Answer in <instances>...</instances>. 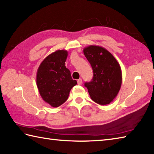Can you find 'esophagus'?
<instances>
[{
	"label": "esophagus",
	"instance_id": "obj_1",
	"mask_svg": "<svg viewBox=\"0 0 154 154\" xmlns=\"http://www.w3.org/2000/svg\"><path fill=\"white\" fill-rule=\"evenodd\" d=\"M77 82H78V85H82V79H81V78H80V79L78 80Z\"/></svg>",
	"mask_w": 154,
	"mask_h": 154
}]
</instances>
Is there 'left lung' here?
<instances>
[{
    "mask_svg": "<svg viewBox=\"0 0 154 154\" xmlns=\"http://www.w3.org/2000/svg\"><path fill=\"white\" fill-rule=\"evenodd\" d=\"M83 52L93 70L92 81L85 85L91 99L100 105L110 104L117 97L122 83L119 63L101 46L89 45Z\"/></svg>",
    "mask_w": 154,
    "mask_h": 154,
    "instance_id": "obj_1",
    "label": "left lung"
}]
</instances>
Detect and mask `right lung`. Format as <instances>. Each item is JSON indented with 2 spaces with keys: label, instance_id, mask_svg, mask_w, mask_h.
<instances>
[{
  "label": "right lung",
  "instance_id": "add662e5",
  "mask_svg": "<svg viewBox=\"0 0 154 154\" xmlns=\"http://www.w3.org/2000/svg\"><path fill=\"white\" fill-rule=\"evenodd\" d=\"M66 50H57L40 63L37 71V88L43 100L53 107H58L68 99L71 89L76 85L70 71L66 67Z\"/></svg>",
  "mask_w": 154,
  "mask_h": 154
}]
</instances>
